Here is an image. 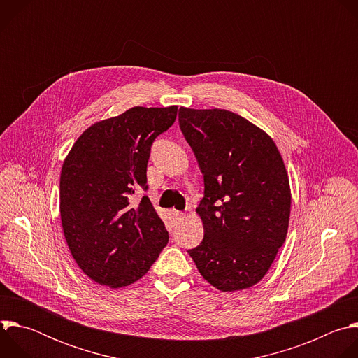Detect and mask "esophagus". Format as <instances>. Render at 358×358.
Instances as JSON below:
<instances>
[{"instance_id":"obj_1","label":"esophagus","mask_w":358,"mask_h":358,"mask_svg":"<svg viewBox=\"0 0 358 358\" xmlns=\"http://www.w3.org/2000/svg\"><path fill=\"white\" fill-rule=\"evenodd\" d=\"M173 215H174V218L176 220H181V218H184V213H181V211H177V210H173Z\"/></svg>"}]
</instances>
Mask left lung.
I'll return each mask as SVG.
<instances>
[{
  "instance_id": "left-lung-1",
  "label": "left lung",
  "mask_w": 358,
  "mask_h": 358,
  "mask_svg": "<svg viewBox=\"0 0 358 358\" xmlns=\"http://www.w3.org/2000/svg\"><path fill=\"white\" fill-rule=\"evenodd\" d=\"M178 120L206 187L195 210L203 239L189 257L218 290L249 289L287 235L292 192L280 151L266 131L225 109L180 108Z\"/></svg>"
}]
</instances>
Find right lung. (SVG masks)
<instances>
[{
    "label": "right lung",
    "instance_id": "1",
    "mask_svg": "<svg viewBox=\"0 0 358 358\" xmlns=\"http://www.w3.org/2000/svg\"><path fill=\"white\" fill-rule=\"evenodd\" d=\"M177 117V106L141 108L93 123L62 164L59 211L69 250L82 272L112 289L143 278L169 242L147 195V162L155 138Z\"/></svg>",
    "mask_w": 358,
    "mask_h": 358
}]
</instances>
